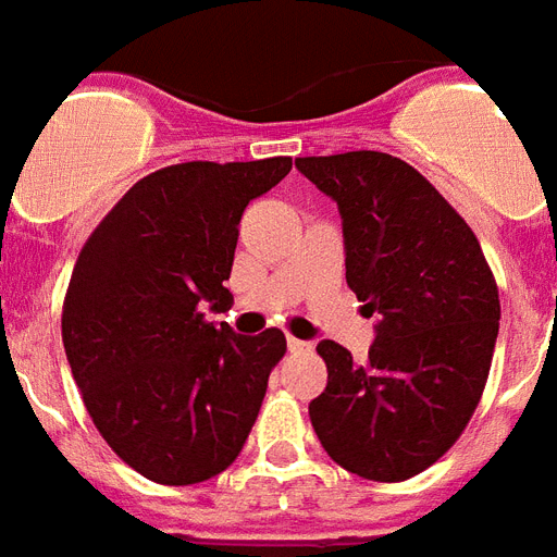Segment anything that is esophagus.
I'll return each mask as SVG.
<instances>
[{"label": "esophagus", "mask_w": 557, "mask_h": 557, "mask_svg": "<svg viewBox=\"0 0 557 557\" xmlns=\"http://www.w3.org/2000/svg\"><path fill=\"white\" fill-rule=\"evenodd\" d=\"M287 348H290V354H310V350H313V345H310V342L296 339V336H290V339H287Z\"/></svg>", "instance_id": "34e87169"}]
</instances>
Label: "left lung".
Segmentation results:
<instances>
[{"label": "left lung", "instance_id": "obj_1", "mask_svg": "<svg viewBox=\"0 0 557 557\" xmlns=\"http://www.w3.org/2000/svg\"><path fill=\"white\" fill-rule=\"evenodd\" d=\"M296 169L339 203L345 278L380 313L364 362L319 342L327 388L310 422L342 469L399 483L455 446L483 397L497 282L471 226L405 160L359 149L296 158Z\"/></svg>", "mask_w": 557, "mask_h": 557}]
</instances>
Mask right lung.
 Listing matches in <instances>:
<instances>
[{
    "mask_svg": "<svg viewBox=\"0 0 557 557\" xmlns=\"http://www.w3.org/2000/svg\"><path fill=\"white\" fill-rule=\"evenodd\" d=\"M290 158L189 160L140 177L79 250L62 345L88 417L120 460L163 486L215 478L242 455L282 362L278 327L235 336L226 310L247 203Z\"/></svg>",
    "mask_w": 557,
    "mask_h": 557,
    "instance_id": "obj_1",
    "label": "right lung"
}]
</instances>
